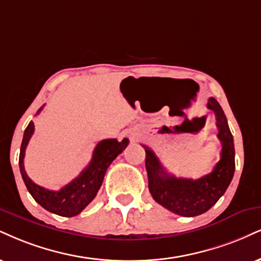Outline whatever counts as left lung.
<instances>
[{"label": "left lung", "mask_w": 261, "mask_h": 261, "mask_svg": "<svg viewBox=\"0 0 261 261\" xmlns=\"http://www.w3.org/2000/svg\"><path fill=\"white\" fill-rule=\"evenodd\" d=\"M207 108L214 111L219 128L218 138L223 145L219 162L209 174L196 180L176 178L166 172L152 150L143 145L151 196L157 203L181 217H196L213 207L229 188L234 173L233 137L226 116L214 98H209Z\"/></svg>", "instance_id": "left-lung-1"}]
</instances>
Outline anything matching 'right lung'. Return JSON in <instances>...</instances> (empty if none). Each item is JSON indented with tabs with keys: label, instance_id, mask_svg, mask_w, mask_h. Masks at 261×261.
<instances>
[{
	"label": "right lung",
	"instance_id": "add662e5",
	"mask_svg": "<svg viewBox=\"0 0 261 261\" xmlns=\"http://www.w3.org/2000/svg\"><path fill=\"white\" fill-rule=\"evenodd\" d=\"M43 106L37 111L40 114ZM35 130L34 122L28 124L22 137L20 155H19V168L27 189L38 204L47 209L50 213L60 217H75L80 214L94 199L104 180L106 169L111 165L112 161L127 147L129 140L124 139H105L99 141L93 151V156L89 165L80 173V175L71 182L64 186L59 191H52L35 184L29 178L24 168L25 150Z\"/></svg>",
	"mask_w": 261,
	"mask_h": 261
}]
</instances>
